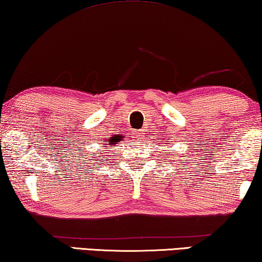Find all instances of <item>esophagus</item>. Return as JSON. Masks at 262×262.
Wrapping results in <instances>:
<instances>
[{
  "label": "esophagus",
  "instance_id": "esophagus-1",
  "mask_svg": "<svg viewBox=\"0 0 262 262\" xmlns=\"http://www.w3.org/2000/svg\"><path fill=\"white\" fill-rule=\"evenodd\" d=\"M135 138H141V137H143V131H141V130H137L135 132Z\"/></svg>",
  "mask_w": 262,
  "mask_h": 262
}]
</instances>
